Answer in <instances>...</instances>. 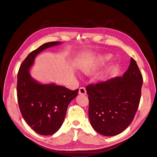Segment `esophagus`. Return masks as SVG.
I'll return each mask as SVG.
<instances>
[{"label":"esophagus","instance_id":"34e87169","mask_svg":"<svg viewBox=\"0 0 157 157\" xmlns=\"http://www.w3.org/2000/svg\"><path fill=\"white\" fill-rule=\"evenodd\" d=\"M79 94L81 95H86V91L84 87H80L79 89Z\"/></svg>","mask_w":157,"mask_h":157}]
</instances>
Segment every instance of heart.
Masks as SVG:
<instances>
[{"label": "heart", "instance_id": "b5f03b06", "mask_svg": "<svg viewBox=\"0 0 157 157\" xmlns=\"http://www.w3.org/2000/svg\"><path fill=\"white\" fill-rule=\"evenodd\" d=\"M111 58V55L110 54H105L104 56H101L99 59H98V62L99 63H103L105 61H107L108 59H110ZM80 69L82 71V72H83L85 74H90L91 72H92L93 71V69L92 67H90V66H88L86 65H82L80 67Z\"/></svg>", "mask_w": 157, "mask_h": 157}]
</instances>
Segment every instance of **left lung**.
I'll return each instance as SVG.
<instances>
[{
    "instance_id": "1",
    "label": "left lung",
    "mask_w": 157,
    "mask_h": 157,
    "mask_svg": "<svg viewBox=\"0 0 157 157\" xmlns=\"http://www.w3.org/2000/svg\"><path fill=\"white\" fill-rule=\"evenodd\" d=\"M142 83V74L132 58L122 77L86 87L89 99L88 117L95 131L112 137L127 128L139 108Z\"/></svg>"
}]
</instances>
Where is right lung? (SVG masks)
<instances>
[{
	"mask_svg": "<svg viewBox=\"0 0 157 157\" xmlns=\"http://www.w3.org/2000/svg\"><path fill=\"white\" fill-rule=\"evenodd\" d=\"M60 42L45 43L30 52L20 65L17 75V99L25 121L37 133L50 135L62 126L71 101L79 89L72 91L54 83L42 84L30 75L31 67L40 52Z\"/></svg>",
	"mask_w": 157,
	"mask_h": 157,
	"instance_id": "obj_1",
	"label": "right lung"
}]
</instances>
